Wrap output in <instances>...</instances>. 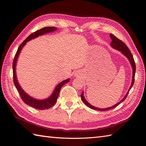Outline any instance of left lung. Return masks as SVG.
Here are the masks:
<instances>
[{"label":"left lung","instance_id":"8db88e82","mask_svg":"<svg viewBox=\"0 0 146 146\" xmlns=\"http://www.w3.org/2000/svg\"><path fill=\"white\" fill-rule=\"evenodd\" d=\"M110 38H111V39H112L111 42V47H113L114 48H116V49L121 52L122 54H123L125 56H127V58L129 59V60L130 61L131 65L132 66V68H133V77H132V82H131V85L130 87V89L127 92V94L125 96L124 98H123L117 104L114 105V106H113V107H111L107 108H99L94 107V106L91 105V104H90L86 101L85 98H84L83 91L82 92V93L81 94V99H82V101L84 102V104H85L86 105L88 106V107L91 108V109H93V110H98V111H107V110L113 109L115 107H116L117 106H118L121 103H122L123 101H124L125 99L127 98V95H128V94H129V92L130 89L131 88V87L133 86V84H134V82H135V72H136V64H135V60H134V58H133V55H132L130 49L129 48H128V47L126 46V44L124 42H123L121 40H120V39H118L117 37H116L115 36H114L113 35L110 34Z\"/></svg>","mask_w":146,"mask_h":146}]
</instances>
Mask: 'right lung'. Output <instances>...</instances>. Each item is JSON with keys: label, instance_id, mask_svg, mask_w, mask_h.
Listing matches in <instances>:
<instances>
[{"label": "right lung", "instance_id": "right-lung-1", "mask_svg": "<svg viewBox=\"0 0 146 146\" xmlns=\"http://www.w3.org/2000/svg\"><path fill=\"white\" fill-rule=\"evenodd\" d=\"M56 30V28L54 27H44L41 29H39V30L36 31V32H33L32 34H30L29 36L21 44V45L19 46L18 48H17V50L16 53L14 60H13V82H14V84L16 88V89L19 92V94L21 98V99L24 101V102L25 104L30 106V107H32L35 108L36 109H38V110H45V109H48V108H51L52 106H54L56 103L57 99H58V98L59 93H60V91L61 87H62L65 83H67L68 82H69V79L68 78V79H67V80H65L63 82H61L60 83H59L58 85H57L56 86V88H55L53 94L48 98L44 99V100H36L34 98H32V97H30L28 94H26L25 92L23 91V90L22 89L21 86L19 85V84L18 83V82H17V80L16 75V61H17V58H18L19 54L22 49V48L24 46V45L26 43H27V42L29 41L32 39H33V38H35L39 36V35H42L44 33L54 32V31H55Z\"/></svg>", "mask_w": 146, "mask_h": 146}]
</instances>
